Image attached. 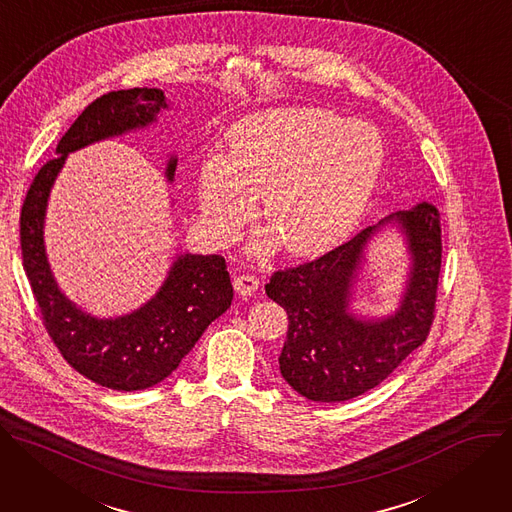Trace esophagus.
I'll use <instances>...</instances> for the list:
<instances>
[{
    "mask_svg": "<svg viewBox=\"0 0 512 512\" xmlns=\"http://www.w3.org/2000/svg\"><path fill=\"white\" fill-rule=\"evenodd\" d=\"M258 285H260V282H258V278L254 274H240V276L234 278V289L242 297L254 295L258 291Z\"/></svg>",
    "mask_w": 512,
    "mask_h": 512,
    "instance_id": "obj_1",
    "label": "esophagus"
}]
</instances>
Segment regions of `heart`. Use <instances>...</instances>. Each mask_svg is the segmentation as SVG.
Instances as JSON below:
<instances>
[{"label": "heart", "mask_w": 512, "mask_h": 512, "mask_svg": "<svg viewBox=\"0 0 512 512\" xmlns=\"http://www.w3.org/2000/svg\"><path fill=\"white\" fill-rule=\"evenodd\" d=\"M384 160L380 136L327 109H278L236 124L227 158L199 168V201L213 236L234 240L256 213L278 244L311 256L344 240L360 221Z\"/></svg>", "instance_id": "b5f03b06"}]
</instances>
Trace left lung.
<instances>
[{"label": "left lung", "instance_id": "left-lung-1", "mask_svg": "<svg viewBox=\"0 0 512 512\" xmlns=\"http://www.w3.org/2000/svg\"><path fill=\"white\" fill-rule=\"evenodd\" d=\"M394 219L407 234L413 270L399 313L384 321H358L346 311L362 250L378 225L270 276L266 295L289 315L280 374L309 401L342 403L378 386L431 331L441 272L439 211L421 203Z\"/></svg>", "mask_w": 512, "mask_h": 512}]
</instances>
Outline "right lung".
I'll return each instance as SVG.
<instances>
[{
	"label": "right lung",
	"instance_id": "1",
	"mask_svg": "<svg viewBox=\"0 0 512 512\" xmlns=\"http://www.w3.org/2000/svg\"><path fill=\"white\" fill-rule=\"evenodd\" d=\"M160 107H166L164 93L148 87L109 91L89 103L56 144V156L40 166L20 213L22 262L48 335L81 376L111 390H144L173 374L234 299L223 256L185 254L142 309L120 319H95L61 295L48 268L44 209L67 154L150 124ZM175 166L173 158L166 168L168 179H173Z\"/></svg>",
	"mask_w": 512,
	"mask_h": 512
}]
</instances>
